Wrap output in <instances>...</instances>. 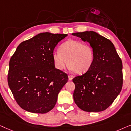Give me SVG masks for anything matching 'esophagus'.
<instances>
[{
  "instance_id": "34e87169",
  "label": "esophagus",
  "mask_w": 131,
  "mask_h": 131,
  "mask_svg": "<svg viewBox=\"0 0 131 131\" xmlns=\"http://www.w3.org/2000/svg\"><path fill=\"white\" fill-rule=\"evenodd\" d=\"M73 78H74V77L72 75H68V78L69 80H72L73 79Z\"/></svg>"
}]
</instances>
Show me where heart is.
<instances>
[{
    "mask_svg": "<svg viewBox=\"0 0 131 131\" xmlns=\"http://www.w3.org/2000/svg\"><path fill=\"white\" fill-rule=\"evenodd\" d=\"M59 50L53 52L52 58L56 68L60 71L67 67L68 62L71 70L77 74L84 73L89 70L95 60L92 47L78 40L69 39L64 42Z\"/></svg>",
    "mask_w": 131,
    "mask_h": 131,
    "instance_id": "heart-1",
    "label": "heart"
}]
</instances>
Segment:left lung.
Wrapping results in <instances>:
<instances>
[{
    "instance_id": "1",
    "label": "left lung",
    "mask_w": 131,
    "mask_h": 131,
    "mask_svg": "<svg viewBox=\"0 0 131 131\" xmlns=\"http://www.w3.org/2000/svg\"><path fill=\"white\" fill-rule=\"evenodd\" d=\"M90 43L95 60L92 67L73 78L75 86V103L87 112L105 110L119 95L122 88V62L110 40L93 31L72 34Z\"/></svg>"
}]
</instances>
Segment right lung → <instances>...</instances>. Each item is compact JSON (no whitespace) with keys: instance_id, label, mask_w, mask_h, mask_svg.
<instances>
[{"instance_id":"add662e5","label":"right lung","mask_w":131,"mask_h":131,"mask_svg":"<svg viewBox=\"0 0 131 131\" xmlns=\"http://www.w3.org/2000/svg\"><path fill=\"white\" fill-rule=\"evenodd\" d=\"M67 34H39L22 42L9 61L8 83L21 108L43 114L56 104L58 94L68 80L55 68L52 53Z\"/></svg>"}]
</instances>
